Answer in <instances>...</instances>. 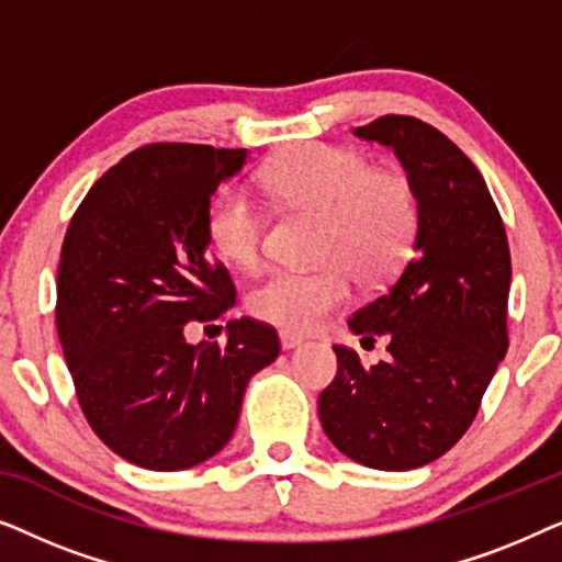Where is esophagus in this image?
Listing matches in <instances>:
<instances>
[{"instance_id": "1", "label": "esophagus", "mask_w": 562, "mask_h": 562, "mask_svg": "<svg viewBox=\"0 0 562 562\" xmlns=\"http://www.w3.org/2000/svg\"><path fill=\"white\" fill-rule=\"evenodd\" d=\"M302 342H304L302 337L294 335V333H281V350H294Z\"/></svg>"}]
</instances>
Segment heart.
<instances>
[{"label": "heart", "instance_id": "obj_1", "mask_svg": "<svg viewBox=\"0 0 562 562\" xmlns=\"http://www.w3.org/2000/svg\"><path fill=\"white\" fill-rule=\"evenodd\" d=\"M260 183L286 206L319 214L314 268H276L248 294V310L268 325L310 333L348 304L352 273L383 281L402 266L417 233V196L406 176L375 171L363 153L312 143L273 158ZM206 237L222 258L258 266L266 212L245 187L220 189L206 212Z\"/></svg>", "mask_w": 562, "mask_h": 562}]
</instances>
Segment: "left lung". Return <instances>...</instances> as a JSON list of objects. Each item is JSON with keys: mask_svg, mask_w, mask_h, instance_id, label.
<instances>
[{"mask_svg": "<svg viewBox=\"0 0 562 562\" xmlns=\"http://www.w3.org/2000/svg\"><path fill=\"white\" fill-rule=\"evenodd\" d=\"M352 133L402 160L417 235L391 286L348 319L360 345L386 337V360L366 366L335 345L337 375L319 394V419L356 463L412 471L465 435L509 348V243L479 168L440 130L386 114Z\"/></svg>", "mask_w": 562, "mask_h": 562, "instance_id": "8db88e82", "label": "left lung"}]
</instances>
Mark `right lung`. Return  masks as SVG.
Returning a JSON list of instances; mask_svg holds the SVG:
<instances>
[{
  "label": "right lung",
  "instance_id": "1",
  "mask_svg": "<svg viewBox=\"0 0 562 562\" xmlns=\"http://www.w3.org/2000/svg\"><path fill=\"white\" fill-rule=\"evenodd\" d=\"M245 158L191 143L137 148L89 189L64 237L56 325L76 398L99 440L148 471L225 448L245 386L279 358L276 329L250 317L227 322L225 345L183 337L235 304L227 268L206 252V212Z\"/></svg>",
  "mask_w": 562,
  "mask_h": 562
}]
</instances>
